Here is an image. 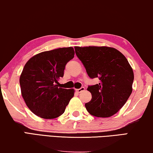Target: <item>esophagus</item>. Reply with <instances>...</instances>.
Here are the masks:
<instances>
[{"mask_svg": "<svg viewBox=\"0 0 153 153\" xmlns=\"http://www.w3.org/2000/svg\"><path fill=\"white\" fill-rule=\"evenodd\" d=\"M84 90H85V88L82 87V88H79V89H76V91L77 92H78V93H80V92H83Z\"/></svg>", "mask_w": 153, "mask_h": 153, "instance_id": "1", "label": "esophagus"}]
</instances>
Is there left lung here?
Here are the masks:
<instances>
[{"mask_svg":"<svg viewBox=\"0 0 153 153\" xmlns=\"http://www.w3.org/2000/svg\"><path fill=\"white\" fill-rule=\"evenodd\" d=\"M75 52L90 78L99 84L89 86L92 94L85 104L92 116L110 117L123 107L132 92L133 70L122 53L107 46L74 47Z\"/></svg>","mask_w":153,"mask_h":153,"instance_id":"left-lung-1","label":"left lung"}]
</instances>
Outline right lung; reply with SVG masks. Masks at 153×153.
<instances>
[{"label":"right lung","instance_id":"1","mask_svg":"<svg viewBox=\"0 0 153 153\" xmlns=\"http://www.w3.org/2000/svg\"><path fill=\"white\" fill-rule=\"evenodd\" d=\"M72 47L39 53L25 63L20 76L22 97L31 111L43 119L61 116L74 94V90L59 88L65 66L74 58Z\"/></svg>","mask_w":153,"mask_h":153}]
</instances>
